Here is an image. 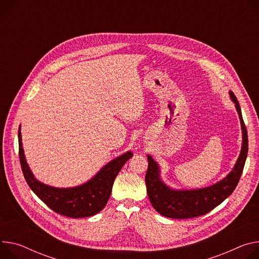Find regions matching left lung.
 <instances>
[{
	"label": "left lung",
	"mask_w": 259,
	"mask_h": 259,
	"mask_svg": "<svg viewBox=\"0 0 259 259\" xmlns=\"http://www.w3.org/2000/svg\"><path fill=\"white\" fill-rule=\"evenodd\" d=\"M229 94L232 101L236 103V108L241 120L243 145L237 164L224 180L203 189L174 191L160 181L157 163L150 155L148 156L149 167L146 174L147 191L153 207L162 216L174 219H188L205 215L225 200L238 186L248 154V134L239 101L232 92H229Z\"/></svg>",
	"instance_id": "8db88e82"
}]
</instances>
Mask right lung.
Wrapping results in <instances>:
<instances>
[{"mask_svg": "<svg viewBox=\"0 0 259 259\" xmlns=\"http://www.w3.org/2000/svg\"><path fill=\"white\" fill-rule=\"evenodd\" d=\"M18 147L21 170L31 189L56 213L70 218L90 217L99 213L108 201L115 177L133 156L131 152H127L106 164L88 183L75 188L60 189L46 186L34 178L23 154L20 127L18 129Z\"/></svg>", "mask_w": 259, "mask_h": 259, "instance_id": "obj_1", "label": "right lung"}]
</instances>
